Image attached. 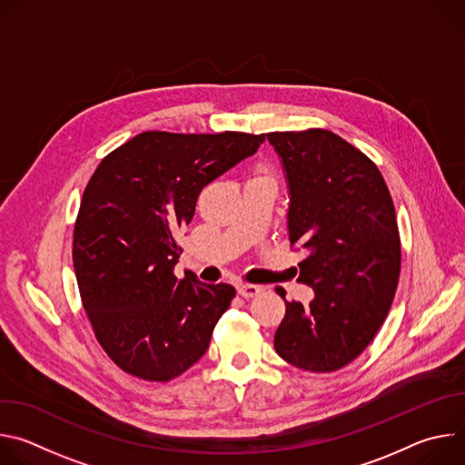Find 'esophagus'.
Wrapping results in <instances>:
<instances>
[{"instance_id": "esophagus-1", "label": "esophagus", "mask_w": 465, "mask_h": 465, "mask_svg": "<svg viewBox=\"0 0 465 465\" xmlns=\"http://www.w3.org/2000/svg\"><path fill=\"white\" fill-rule=\"evenodd\" d=\"M237 292L242 298H252V296H257L261 292V287L259 285H252V283H239L237 285Z\"/></svg>"}]
</instances>
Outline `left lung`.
I'll return each instance as SVG.
<instances>
[{"label": "left lung", "instance_id": "1", "mask_svg": "<svg viewBox=\"0 0 465 465\" xmlns=\"http://www.w3.org/2000/svg\"><path fill=\"white\" fill-rule=\"evenodd\" d=\"M264 136L287 182V232L303 252L298 280L314 291L309 305L285 302L274 348L305 371H335L373 341L397 289L401 242L391 196L375 163L333 132Z\"/></svg>", "mask_w": 465, "mask_h": 465}]
</instances>
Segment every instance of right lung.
<instances>
[{"mask_svg":"<svg viewBox=\"0 0 465 465\" xmlns=\"http://www.w3.org/2000/svg\"><path fill=\"white\" fill-rule=\"evenodd\" d=\"M264 136L244 132H143L90 178L74 232L84 311L110 359L145 381H169L201 359L235 289L174 276L178 235L201 191L253 156Z\"/></svg>","mask_w":465,"mask_h":465,"instance_id":"add662e5","label":"right lung"}]
</instances>
